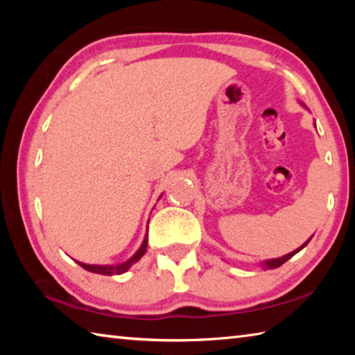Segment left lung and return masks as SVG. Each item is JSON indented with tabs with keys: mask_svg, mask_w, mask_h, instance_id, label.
<instances>
[{
	"mask_svg": "<svg viewBox=\"0 0 355 355\" xmlns=\"http://www.w3.org/2000/svg\"><path fill=\"white\" fill-rule=\"evenodd\" d=\"M302 105V103H300ZM302 106H305V105H302ZM310 239L311 238H309V241H305L302 245H300V248H297L296 250H293V252H290V254H286V255H284V257H279V258H271V260H263V261H260L258 264H260V266L263 268V269H275V268H279V266H282V264H284L285 261H288L290 260V258L293 257V255H296L299 250H302L305 245H307L309 243H310Z\"/></svg>",
	"mask_w": 355,
	"mask_h": 355,
	"instance_id": "1",
	"label": "left lung"
}]
</instances>
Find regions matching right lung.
<instances>
[{
  "instance_id": "right-lung-1",
  "label": "right lung",
  "mask_w": 355,
  "mask_h": 355,
  "mask_svg": "<svg viewBox=\"0 0 355 355\" xmlns=\"http://www.w3.org/2000/svg\"><path fill=\"white\" fill-rule=\"evenodd\" d=\"M161 197V196H159ZM147 235L144 236V241L141 244V248L135 252L133 257H130L127 261L123 263H119V264H87V263H81V261H76L80 264L81 268L86 269V271H91L94 274H101V275H120L123 272H127L128 269L133 266L135 263H137L142 258V255L146 254L147 250Z\"/></svg>"
}]
</instances>
